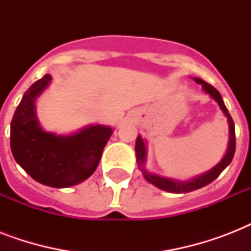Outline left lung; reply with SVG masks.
Listing matches in <instances>:
<instances>
[{
	"instance_id": "8db88e82",
	"label": "left lung",
	"mask_w": 251,
	"mask_h": 251,
	"mask_svg": "<svg viewBox=\"0 0 251 251\" xmlns=\"http://www.w3.org/2000/svg\"><path fill=\"white\" fill-rule=\"evenodd\" d=\"M194 80L197 83H199L202 86L203 91L208 94L211 98L214 99L215 101L218 102L220 109L223 110V113L228 118V124H229V142H228V150H226V155L223 157L220 163L215 165L212 169H210L206 173H203L201 176H197L193 179H189V181H178V179L168 178V177H161V176L153 175L151 172L146 171L145 168V161H146V143L145 141L142 139L141 135H138L137 142H135V155H137V163L138 167L141 169V172L143 173V177H145L150 183H152L156 187L161 189V190L168 191V193H175V194H181V193H189V191H194L197 189H201V187L206 186L208 183H211L214 179H216L219 177V175L222 173L224 169H226L228 165L230 164V161L234 156V151H236V134H234V122L230 117L229 112L226 109V104L223 101V98L220 92H219L215 87H212L211 84H208L204 80L199 79V78H194Z\"/></svg>"
}]
</instances>
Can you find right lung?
Instances as JSON below:
<instances>
[{
    "instance_id": "add662e5",
    "label": "right lung",
    "mask_w": 251,
    "mask_h": 251,
    "mask_svg": "<svg viewBox=\"0 0 251 251\" xmlns=\"http://www.w3.org/2000/svg\"><path fill=\"white\" fill-rule=\"evenodd\" d=\"M50 80L52 75L47 74L25 92L10 125V147L15 161L35 181L50 187H69L94 173L113 130L90 125L70 135L43 130L35 101Z\"/></svg>"
}]
</instances>
